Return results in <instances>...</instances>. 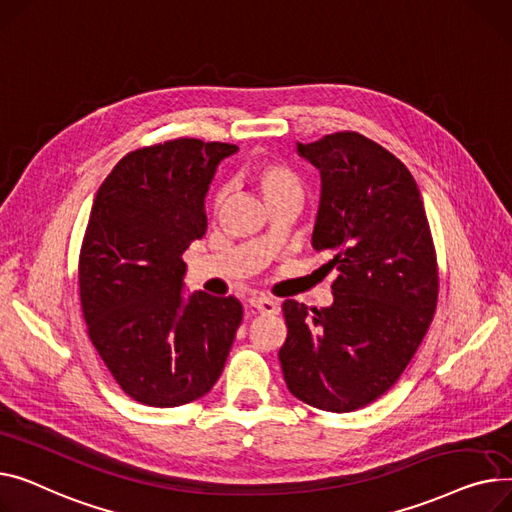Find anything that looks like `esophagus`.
<instances>
[{"mask_svg": "<svg viewBox=\"0 0 512 512\" xmlns=\"http://www.w3.org/2000/svg\"><path fill=\"white\" fill-rule=\"evenodd\" d=\"M248 302L252 308H256L262 314H279V310H281L279 302H275V299H270V297H264V295H252Z\"/></svg>", "mask_w": 512, "mask_h": 512, "instance_id": "1", "label": "esophagus"}]
</instances>
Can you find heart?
<instances>
[{"label": "heart", "mask_w": 512, "mask_h": 512, "mask_svg": "<svg viewBox=\"0 0 512 512\" xmlns=\"http://www.w3.org/2000/svg\"><path fill=\"white\" fill-rule=\"evenodd\" d=\"M250 177L266 202L285 194H302V184L297 175L279 161H258L250 167Z\"/></svg>", "instance_id": "heart-1"}]
</instances>
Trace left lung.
Returning <instances> with one entry per match:
<instances>
[{"label": "left lung", "instance_id": "8db88e82", "mask_svg": "<svg viewBox=\"0 0 512 512\" xmlns=\"http://www.w3.org/2000/svg\"><path fill=\"white\" fill-rule=\"evenodd\" d=\"M297 153L320 171L312 233L337 268L333 304L283 302L279 362L289 393L316 409H362L393 386L426 337L438 268L422 194L409 169L357 132L328 134Z\"/></svg>", "mask_w": 512, "mask_h": 512}]
</instances>
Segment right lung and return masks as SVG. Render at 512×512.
<instances>
[{"instance_id":"obj_1","label":"right lung","mask_w":512,"mask_h":512,"mask_svg":"<svg viewBox=\"0 0 512 512\" xmlns=\"http://www.w3.org/2000/svg\"><path fill=\"white\" fill-rule=\"evenodd\" d=\"M233 153L198 138L138 148L95 196L78 264L82 316L115 382L142 405L204 397L242 324L237 297L186 295L182 260L206 233V192Z\"/></svg>"}]
</instances>
